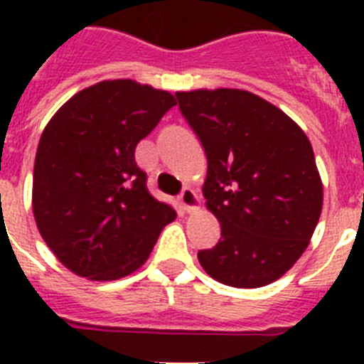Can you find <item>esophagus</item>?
<instances>
[{"label":"esophagus","mask_w":364,"mask_h":364,"mask_svg":"<svg viewBox=\"0 0 364 364\" xmlns=\"http://www.w3.org/2000/svg\"><path fill=\"white\" fill-rule=\"evenodd\" d=\"M178 202H180V208H182L184 211H193L198 208L197 193L193 191L191 188L182 189V193H180V197H178Z\"/></svg>","instance_id":"34e87169"}]
</instances>
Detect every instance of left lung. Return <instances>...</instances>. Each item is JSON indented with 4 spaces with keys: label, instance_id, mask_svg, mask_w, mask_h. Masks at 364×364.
Masks as SVG:
<instances>
[{
    "label": "left lung",
    "instance_id": "left-lung-1",
    "mask_svg": "<svg viewBox=\"0 0 364 364\" xmlns=\"http://www.w3.org/2000/svg\"><path fill=\"white\" fill-rule=\"evenodd\" d=\"M176 100L205 151L202 191L220 222V239L198 252V262L233 288L277 281L304 253L323 210L310 140L253 92L198 89Z\"/></svg>",
    "mask_w": 364,
    "mask_h": 364
}]
</instances>
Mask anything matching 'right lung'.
Segmentation results:
<instances>
[{"label":"right lung","mask_w":364,"mask_h":364,"mask_svg":"<svg viewBox=\"0 0 364 364\" xmlns=\"http://www.w3.org/2000/svg\"><path fill=\"white\" fill-rule=\"evenodd\" d=\"M175 105L167 91L105 80L76 92L40 138L32 180L38 230L80 277L117 281L144 264L171 205L147 191L136 144Z\"/></svg>","instance_id":"right-lung-1"}]
</instances>
